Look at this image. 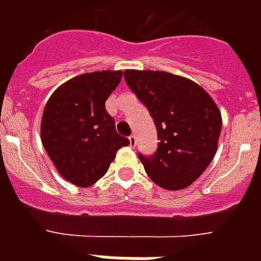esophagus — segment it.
Returning a JSON list of instances; mask_svg holds the SVG:
<instances>
[{"instance_id":"1","label":"esophagus","mask_w":261,"mask_h":261,"mask_svg":"<svg viewBox=\"0 0 261 261\" xmlns=\"http://www.w3.org/2000/svg\"><path fill=\"white\" fill-rule=\"evenodd\" d=\"M128 141H130L131 146H135V145H137V137H135L134 134H131L130 137H128Z\"/></svg>"}]
</instances>
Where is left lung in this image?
Segmentation results:
<instances>
[{
    "label": "left lung",
    "mask_w": 261,
    "mask_h": 261,
    "mask_svg": "<svg viewBox=\"0 0 261 261\" xmlns=\"http://www.w3.org/2000/svg\"><path fill=\"white\" fill-rule=\"evenodd\" d=\"M124 80L157 127L154 154H138L147 176L165 190L186 188L214 159L222 128L218 107L198 84L167 71L124 70Z\"/></svg>",
    "instance_id": "8db88e82"
}]
</instances>
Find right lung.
<instances>
[{"label": "right lung", "instance_id": "add662e5", "mask_svg": "<svg viewBox=\"0 0 261 261\" xmlns=\"http://www.w3.org/2000/svg\"><path fill=\"white\" fill-rule=\"evenodd\" d=\"M122 71H94L61 85L43 111L42 143L59 174L77 187H89L107 173L116 151L130 141L116 133L106 110Z\"/></svg>", "mask_w": 261, "mask_h": 261}]
</instances>
